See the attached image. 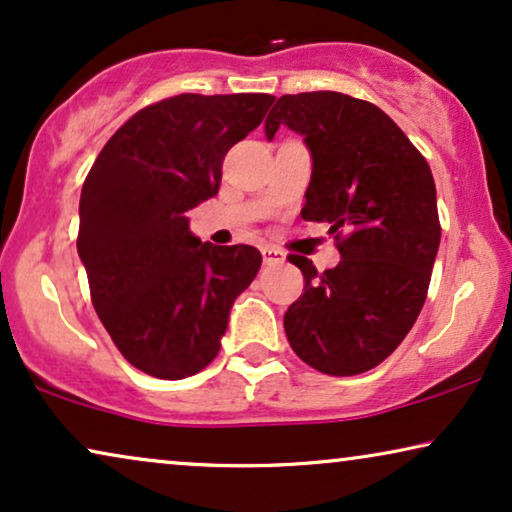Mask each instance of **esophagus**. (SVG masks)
Listing matches in <instances>:
<instances>
[{"mask_svg":"<svg viewBox=\"0 0 512 512\" xmlns=\"http://www.w3.org/2000/svg\"><path fill=\"white\" fill-rule=\"evenodd\" d=\"M261 254H263V263L265 265H282L286 261L284 251L277 249V247H263Z\"/></svg>","mask_w":512,"mask_h":512,"instance_id":"34e87169","label":"esophagus"}]
</instances>
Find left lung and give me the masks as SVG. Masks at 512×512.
Masks as SVG:
<instances>
[{
	"instance_id": "8db88e82",
	"label": "left lung",
	"mask_w": 512,
	"mask_h": 512,
	"mask_svg": "<svg viewBox=\"0 0 512 512\" xmlns=\"http://www.w3.org/2000/svg\"><path fill=\"white\" fill-rule=\"evenodd\" d=\"M279 125L312 158L303 219L331 223L335 240L347 233L324 275L291 256L305 291L284 314L286 338L321 373H366L401 345L429 291L440 244L431 167L380 107L333 90L279 97L265 137Z\"/></svg>"
}]
</instances>
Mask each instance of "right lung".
I'll return each mask as SVG.
<instances>
[{
	"label": "right lung",
	"instance_id": "1",
	"mask_svg": "<svg viewBox=\"0 0 512 512\" xmlns=\"http://www.w3.org/2000/svg\"><path fill=\"white\" fill-rule=\"evenodd\" d=\"M275 97L184 93L137 111L90 167L79 202V258L100 321L132 366L184 380L214 361L235 298L261 251L214 247L188 209L214 198L228 149Z\"/></svg>",
	"mask_w": 512,
	"mask_h": 512
}]
</instances>
